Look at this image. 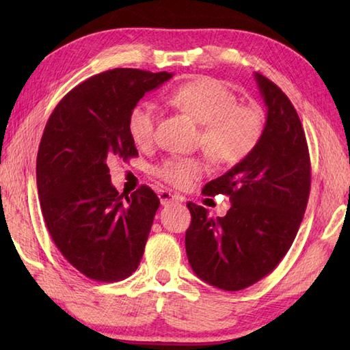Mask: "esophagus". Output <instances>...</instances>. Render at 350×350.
I'll list each match as a JSON object with an SVG mask.
<instances>
[{
    "label": "esophagus",
    "instance_id": "1",
    "mask_svg": "<svg viewBox=\"0 0 350 350\" xmlns=\"http://www.w3.org/2000/svg\"><path fill=\"white\" fill-rule=\"evenodd\" d=\"M158 196H159V200H161V204H163V206H167V204H170V203H176V202H183V197L182 196H177V194H173V192H170V191H159L158 192Z\"/></svg>",
    "mask_w": 350,
    "mask_h": 350
}]
</instances>
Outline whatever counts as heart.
Returning <instances> with one entry per match:
<instances>
[{
  "instance_id": "obj_1",
  "label": "heart",
  "mask_w": 350,
  "mask_h": 350,
  "mask_svg": "<svg viewBox=\"0 0 350 350\" xmlns=\"http://www.w3.org/2000/svg\"><path fill=\"white\" fill-rule=\"evenodd\" d=\"M167 102L202 124L198 144L219 165L233 167L243 162L263 135L262 109L252 103H239L230 88L213 78H198L177 87ZM158 122L159 111L153 102L138 103L128 118L133 144L141 148L152 146ZM204 170V161L198 156H173L156 165L153 173L176 188H188Z\"/></svg>"
}]
</instances>
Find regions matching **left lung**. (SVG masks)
Masks as SVG:
<instances>
[{
  "label": "left lung",
  "mask_w": 350,
  "mask_h": 350,
  "mask_svg": "<svg viewBox=\"0 0 350 350\" xmlns=\"http://www.w3.org/2000/svg\"><path fill=\"white\" fill-rule=\"evenodd\" d=\"M267 107L263 135L247 159L204 185L232 207L213 219L188 203L185 247L192 271L209 284L236 292L271 273L287 254L307 209L311 163L299 116L271 79L256 73Z\"/></svg>",
  "instance_id": "1"
}]
</instances>
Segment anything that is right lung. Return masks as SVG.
Segmentation results:
<instances>
[{"label": "right lung", "instance_id": "right-lung-1", "mask_svg": "<svg viewBox=\"0 0 350 350\" xmlns=\"http://www.w3.org/2000/svg\"><path fill=\"white\" fill-rule=\"evenodd\" d=\"M171 77L139 69L102 72L72 88L44 126L36 168L44 224L63 257L87 278H128L144 254L159 198L147 185L118 194L108 162L137 158L131 111Z\"/></svg>", "mask_w": 350, "mask_h": 350}]
</instances>
